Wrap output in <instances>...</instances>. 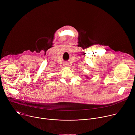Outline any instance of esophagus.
I'll return each instance as SVG.
<instances>
[{"label":"esophagus","instance_id":"1","mask_svg":"<svg viewBox=\"0 0 135 135\" xmlns=\"http://www.w3.org/2000/svg\"><path fill=\"white\" fill-rule=\"evenodd\" d=\"M67 64H65V66H67Z\"/></svg>","mask_w":135,"mask_h":135}]
</instances>
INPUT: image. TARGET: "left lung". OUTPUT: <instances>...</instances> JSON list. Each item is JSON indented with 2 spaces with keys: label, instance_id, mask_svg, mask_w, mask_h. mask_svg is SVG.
I'll return each mask as SVG.
<instances>
[{
  "label": "left lung",
  "instance_id": "obj_1",
  "mask_svg": "<svg viewBox=\"0 0 135 135\" xmlns=\"http://www.w3.org/2000/svg\"><path fill=\"white\" fill-rule=\"evenodd\" d=\"M85 78H86V79H89V77H88V76H85Z\"/></svg>",
  "mask_w": 135,
  "mask_h": 135
}]
</instances>
